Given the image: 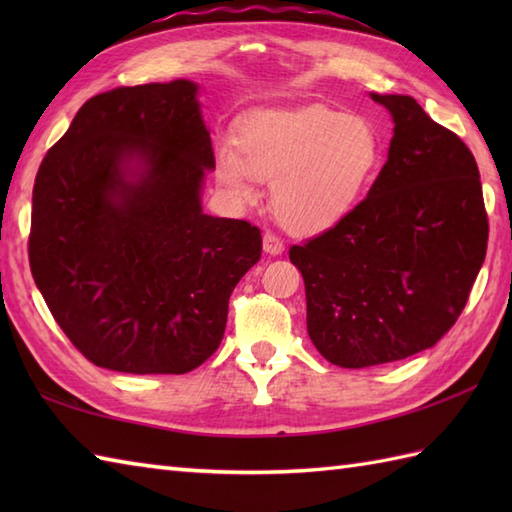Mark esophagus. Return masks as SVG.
Listing matches in <instances>:
<instances>
[{"instance_id": "obj_1", "label": "esophagus", "mask_w": 512, "mask_h": 512, "mask_svg": "<svg viewBox=\"0 0 512 512\" xmlns=\"http://www.w3.org/2000/svg\"><path fill=\"white\" fill-rule=\"evenodd\" d=\"M284 242L273 233H264V253L266 255H281L284 253Z\"/></svg>"}]
</instances>
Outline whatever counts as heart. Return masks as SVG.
<instances>
[{
    "instance_id": "1",
    "label": "heart",
    "mask_w": 512,
    "mask_h": 512,
    "mask_svg": "<svg viewBox=\"0 0 512 512\" xmlns=\"http://www.w3.org/2000/svg\"><path fill=\"white\" fill-rule=\"evenodd\" d=\"M380 162V138L363 116L325 105L277 107L250 114L237 151L220 147L215 176L235 200L270 180V206L290 233L321 235L339 226L361 200Z\"/></svg>"
}]
</instances>
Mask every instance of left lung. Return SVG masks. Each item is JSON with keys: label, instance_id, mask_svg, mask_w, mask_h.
<instances>
[{"label": "left lung", "instance_id": "left-lung-1", "mask_svg": "<svg viewBox=\"0 0 512 512\" xmlns=\"http://www.w3.org/2000/svg\"><path fill=\"white\" fill-rule=\"evenodd\" d=\"M369 96L394 121L385 167L339 226L290 248L310 339L350 369L436 345L462 314L488 242L471 149L411 96Z\"/></svg>", "mask_w": 512, "mask_h": 512}]
</instances>
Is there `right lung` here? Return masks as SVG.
I'll use <instances>...</instances> for the list:
<instances>
[{"instance_id":"1","label":"right lung","mask_w":512,"mask_h":512,"mask_svg":"<svg viewBox=\"0 0 512 512\" xmlns=\"http://www.w3.org/2000/svg\"><path fill=\"white\" fill-rule=\"evenodd\" d=\"M198 90L176 79L92 96L37 171L32 277L76 350L114 372L200 367L262 257L257 226L202 211L215 156Z\"/></svg>"}]
</instances>
